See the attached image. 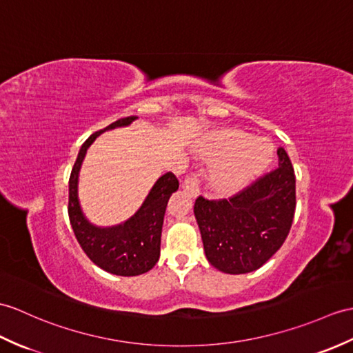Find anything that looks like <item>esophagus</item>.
<instances>
[{
	"mask_svg": "<svg viewBox=\"0 0 353 353\" xmlns=\"http://www.w3.org/2000/svg\"><path fill=\"white\" fill-rule=\"evenodd\" d=\"M182 188H183V191L190 194V196H192V199H196V196L200 195V183H199V179H196L195 176L186 177L185 182L182 183Z\"/></svg>",
	"mask_w": 353,
	"mask_h": 353,
	"instance_id": "1",
	"label": "esophagus"
}]
</instances>
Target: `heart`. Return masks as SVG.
Listing matches in <instances>:
<instances>
[{
    "instance_id": "b5f03b06",
    "label": "heart",
    "mask_w": 353,
    "mask_h": 353,
    "mask_svg": "<svg viewBox=\"0 0 353 353\" xmlns=\"http://www.w3.org/2000/svg\"><path fill=\"white\" fill-rule=\"evenodd\" d=\"M203 157L221 159L210 173L212 188L230 195L242 191L265 173L274 161V144L241 129H223L204 137L196 145Z\"/></svg>"
}]
</instances>
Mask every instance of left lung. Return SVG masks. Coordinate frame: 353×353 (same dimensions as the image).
I'll return each mask as SVG.
<instances>
[{
  "instance_id": "obj_1",
  "label": "left lung",
  "mask_w": 353,
  "mask_h": 353,
  "mask_svg": "<svg viewBox=\"0 0 353 353\" xmlns=\"http://www.w3.org/2000/svg\"><path fill=\"white\" fill-rule=\"evenodd\" d=\"M278 168L230 200L199 196L194 215L209 263L224 274H248L281 248L296 208L289 154L278 149Z\"/></svg>"
}]
</instances>
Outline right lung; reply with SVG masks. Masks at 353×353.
Instances as JSON below:
<instances>
[{
	"label": "right lung",
	"mask_w": 353,
	"mask_h": 353,
	"mask_svg": "<svg viewBox=\"0 0 353 353\" xmlns=\"http://www.w3.org/2000/svg\"><path fill=\"white\" fill-rule=\"evenodd\" d=\"M137 119V116L119 119L99 132L90 135L81 145L69 179V219L81 248L96 266L120 276L145 274L158 263L163 215L171 194L179 190V180L173 173L161 176L132 216L108 227L96 225L85 216L81 208L78 183L81 167L94 139L106 130L132 125Z\"/></svg>",
	"instance_id": "1"
}]
</instances>
